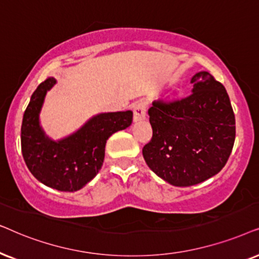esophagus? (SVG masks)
Returning a JSON list of instances; mask_svg holds the SVG:
<instances>
[{"label":"esophagus","instance_id":"esophagus-1","mask_svg":"<svg viewBox=\"0 0 259 259\" xmlns=\"http://www.w3.org/2000/svg\"><path fill=\"white\" fill-rule=\"evenodd\" d=\"M147 105L144 102H140L134 106V122H140L146 118Z\"/></svg>","mask_w":259,"mask_h":259}]
</instances>
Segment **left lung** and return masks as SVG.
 Masks as SVG:
<instances>
[{
	"label": "left lung",
	"mask_w": 259,
	"mask_h": 259,
	"mask_svg": "<svg viewBox=\"0 0 259 259\" xmlns=\"http://www.w3.org/2000/svg\"><path fill=\"white\" fill-rule=\"evenodd\" d=\"M192 94L155 101L148 110L151 141L143 147L148 167L178 187H188L223 169L236 139V119L222 82L208 72L193 75Z\"/></svg>",
	"instance_id": "obj_1"
}]
</instances>
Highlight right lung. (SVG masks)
<instances>
[{
  "label": "right lung",
  "mask_w": 259,
  "mask_h": 259,
  "mask_svg": "<svg viewBox=\"0 0 259 259\" xmlns=\"http://www.w3.org/2000/svg\"><path fill=\"white\" fill-rule=\"evenodd\" d=\"M55 84L54 78L46 79L30 97L21 125L22 156L41 184L61 192H75L101 170L106 141L132 124L133 111L98 113L75 133L54 141L40 125V112L47 92Z\"/></svg>",
  "instance_id": "right-lung-1"
}]
</instances>
